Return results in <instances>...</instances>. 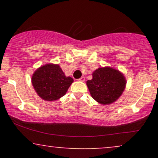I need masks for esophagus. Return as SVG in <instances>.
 I'll return each instance as SVG.
<instances>
[{"mask_svg":"<svg viewBox=\"0 0 158 158\" xmlns=\"http://www.w3.org/2000/svg\"><path fill=\"white\" fill-rule=\"evenodd\" d=\"M85 78L84 77H81L80 79H79V81H85Z\"/></svg>","mask_w":158,"mask_h":158,"instance_id":"obj_1","label":"esophagus"}]
</instances>
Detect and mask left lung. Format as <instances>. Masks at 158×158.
Wrapping results in <instances>:
<instances>
[{
    "label": "left lung",
    "instance_id": "8db88e82",
    "mask_svg": "<svg viewBox=\"0 0 158 158\" xmlns=\"http://www.w3.org/2000/svg\"><path fill=\"white\" fill-rule=\"evenodd\" d=\"M93 79L87 81L91 97L102 105H109L119 99L124 91L126 80L119 70L109 67L98 68Z\"/></svg>",
    "mask_w": 158,
    "mask_h": 158
}]
</instances>
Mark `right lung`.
<instances>
[{"label":"right lung","mask_w":158,"mask_h":158,"mask_svg":"<svg viewBox=\"0 0 158 158\" xmlns=\"http://www.w3.org/2000/svg\"><path fill=\"white\" fill-rule=\"evenodd\" d=\"M73 79L66 77L59 64H48L40 67L32 77L34 89L41 99L57 100L65 95Z\"/></svg>","instance_id":"obj_1"}]
</instances>
